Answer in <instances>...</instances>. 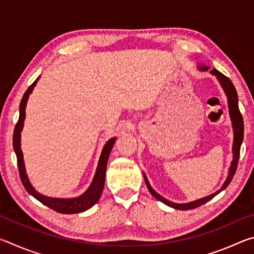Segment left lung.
I'll return each instance as SVG.
<instances>
[{"label": "left lung", "mask_w": 254, "mask_h": 254, "mask_svg": "<svg viewBox=\"0 0 254 254\" xmlns=\"http://www.w3.org/2000/svg\"><path fill=\"white\" fill-rule=\"evenodd\" d=\"M198 68L200 70L206 71L208 70L209 68L208 67H205L203 65H199ZM210 74L216 76V78L220 81V84L222 86V88L224 89V92L227 96V103H229V112H230V117H231V121H232V127H233V132H234V140H233V149H232V151H233V160H232L231 163V167H230V171H229V176H227V178L225 180V183L223 184V186L221 187L220 190H217L216 192H214V194L209 195L207 197H204V198H200L198 200H195V201H190V203H186V204H177V203H173V201H170L168 199L163 198L162 196H160L153 190V188L150 186V184L148 182L147 177H145V175L143 174V177L145 180V184H147V187L149 189V191L151 192V195L153 197H156L158 200L162 201L163 204L170 206V207L176 208V209H180V210H187V209H192V208H196V207H199L205 203H207L208 200H210L212 198H214L215 196L217 194H220L222 190H224V189L229 186V184L232 182V179H233V176L236 171V168H238V162H239V158H240V149H241V144H242V141H243V135H244V126H243V118H242V114H241V112L239 110V100H238V93H236V89L234 87V85L232 81L230 80L229 77H226L222 74V72L218 71L217 69H213L209 71Z\"/></svg>", "instance_id": "obj_1"}]
</instances>
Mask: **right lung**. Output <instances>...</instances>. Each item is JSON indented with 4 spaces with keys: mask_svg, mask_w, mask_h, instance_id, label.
Returning a JSON list of instances; mask_svg holds the SVG:
<instances>
[{
    "mask_svg": "<svg viewBox=\"0 0 254 254\" xmlns=\"http://www.w3.org/2000/svg\"><path fill=\"white\" fill-rule=\"evenodd\" d=\"M38 79L39 78L34 80V83L27 89V92L24 93L22 100H21L19 120L13 132V148H14V152L16 154V159H18V168H19L21 182H22L24 188L27 189V191L30 195H32L34 198L39 200L40 203L48 206L49 208L56 210V212L62 213V214H76V213L85 212V210L89 209L92 206L95 205L102 195L103 188H104V184H105L107 160H109L111 150L113 148L117 137H112V139L107 141L106 144L104 145V148H103V151L101 153L100 160H98L96 173L93 178V182L91 184V186L88 187L87 190H86L83 195L75 197V198H53V197H47L45 195H41L40 192H38L36 189L32 187L31 183L29 182L28 175L25 173L23 153H22V150H21V131H22L23 128V123L25 119V106H27L29 95L32 93Z\"/></svg>",
    "mask_w": 254,
    "mask_h": 254,
    "instance_id": "1",
    "label": "right lung"
}]
</instances>
